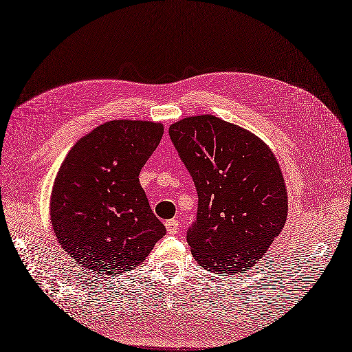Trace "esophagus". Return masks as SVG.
Instances as JSON below:
<instances>
[{"label":"esophagus","instance_id":"1","mask_svg":"<svg viewBox=\"0 0 352 352\" xmlns=\"http://www.w3.org/2000/svg\"><path fill=\"white\" fill-rule=\"evenodd\" d=\"M165 228H166V232L169 233V235H175V233H178V229H179V226H178V222L177 220H168V222L165 223Z\"/></svg>","mask_w":352,"mask_h":352}]
</instances>
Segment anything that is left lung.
Segmentation results:
<instances>
[{"label":"left lung","instance_id":"left-lung-1","mask_svg":"<svg viewBox=\"0 0 352 352\" xmlns=\"http://www.w3.org/2000/svg\"><path fill=\"white\" fill-rule=\"evenodd\" d=\"M169 136L199 194L197 220L187 232L194 259L230 276L254 267L287 220L276 155L250 130L212 114L175 122Z\"/></svg>","mask_w":352,"mask_h":352}]
</instances>
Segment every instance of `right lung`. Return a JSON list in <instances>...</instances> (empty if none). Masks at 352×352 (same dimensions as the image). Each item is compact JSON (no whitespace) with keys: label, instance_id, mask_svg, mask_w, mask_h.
I'll return each instance as SVG.
<instances>
[{"label":"right lung","instance_id":"right-lung-1","mask_svg":"<svg viewBox=\"0 0 352 352\" xmlns=\"http://www.w3.org/2000/svg\"><path fill=\"white\" fill-rule=\"evenodd\" d=\"M164 124L111 120L78 140L50 196V222L75 263L97 274L126 272L145 261L165 235L139 183Z\"/></svg>","mask_w":352,"mask_h":352}]
</instances>
